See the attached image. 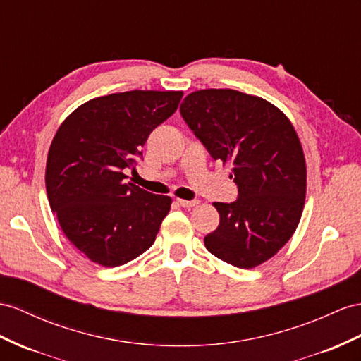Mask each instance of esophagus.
<instances>
[{
    "label": "esophagus",
    "mask_w": 361,
    "mask_h": 361,
    "mask_svg": "<svg viewBox=\"0 0 361 361\" xmlns=\"http://www.w3.org/2000/svg\"><path fill=\"white\" fill-rule=\"evenodd\" d=\"M177 202H178L181 207H193V206L198 204L197 200H192V201H189V200H177Z\"/></svg>",
    "instance_id": "obj_1"
}]
</instances>
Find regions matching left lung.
Returning a JSON list of instances; mask_svg holds the SVG:
<instances>
[{
    "label": "left lung",
    "instance_id": "left-lung-1",
    "mask_svg": "<svg viewBox=\"0 0 361 361\" xmlns=\"http://www.w3.org/2000/svg\"><path fill=\"white\" fill-rule=\"evenodd\" d=\"M184 122L214 160L232 164L238 200L214 202L219 226L207 250L238 269L269 261L298 228L307 164L294 126L262 97L228 88L193 91L180 106Z\"/></svg>",
    "mask_w": 361,
    "mask_h": 361
}]
</instances>
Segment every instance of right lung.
<instances>
[{
	"label": "right lung",
	"mask_w": 361,
	"mask_h": 361,
	"mask_svg": "<svg viewBox=\"0 0 361 361\" xmlns=\"http://www.w3.org/2000/svg\"><path fill=\"white\" fill-rule=\"evenodd\" d=\"M183 91H125L85 102L54 134L45 188L68 241L90 261L118 267L149 248L171 197L133 183L142 147L178 108Z\"/></svg>",
	"instance_id": "add662e5"
}]
</instances>
